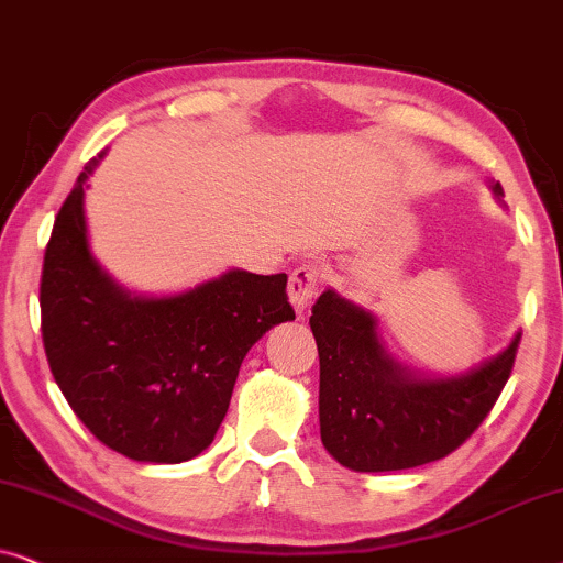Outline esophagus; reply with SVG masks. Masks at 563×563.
I'll return each mask as SVG.
<instances>
[{
	"label": "esophagus",
	"mask_w": 563,
	"mask_h": 563,
	"mask_svg": "<svg viewBox=\"0 0 563 563\" xmlns=\"http://www.w3.org/2000/svg\"><path fill=\"white\" fill-rule=\"evenodd\" d=\"M321 283H324V269L317 262H303L290 273L288 283V296L290 303L296 306V311H303L313 296L319 294Z\"/></svg>",
	"instance_id": "34e87169"
}]
</instances>
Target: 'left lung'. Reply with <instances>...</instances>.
Returning a JSON list of instances; mask_svg holds the SVG:
<instances>
[{"label": "left lung", "mask_w": 563, "mask_h": 563, "mask_svg": "<svg viewBox=\"0 0 563 563\" xmlns=\"http://www.w3.org/2000/svg\"><path fill=\"white\" fill-rule=\"evenodd\" d=\"M501 192V185H494ZM319 347L321 443L363 474L417 468L461 448L484 422L509 373L520 334L482 368L459 378L415 380L386 355L376 319L334 296L311 313Z\"/></svg>", "instance_id": "8db88e82"}]
</instances>
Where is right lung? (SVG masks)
<instances>
[{"label": "right lung", "instance_id": "1", "mask_svg": "<svg viewBox=\"0 0 563 563\" xmlns=\"http://www.w3.org/2000/svg\"><path fill=\"white\" fill-rule=\"evenodd\" d=\"M81 172L46 244L43 347L58 388L110 451L183 463L213 443L242 360L280 321L296 319L286 273L231 269L172 298H131L92 260Z\"/></svg>", "mask_w": 563, "mask_h": 563}]
</instances>
